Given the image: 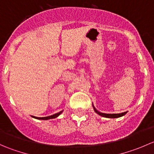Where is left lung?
<instances>
[{
	"label": "left lung",
	"instance_id": "left-lung-1",
	"mask_svg": "<svg viewBox=\"0 0 154 154\" xmlns=\"http://www.w3.org/2000/svg\"><path fill=\"white\" fill-rule=\"evenodd\" d=\"M93 106V109H94V112H95L97 114H98L99 116H102V117H105V118H109V119H116V118H120L124 116L125 115L127 114V112H122V113H117V114H107V113H103V112H100V111L97 110V109L94 106L92 103Z\"/></svg>",
	"mask_w": 154,
	"mask_h": 154
}]
</instances>
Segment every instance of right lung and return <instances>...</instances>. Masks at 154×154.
I'll list each match as a JSON object with an SVG mask.
<instances>
[{"label":"right lung","mask_w":154,"mask_h":154,"mask_svg":"<svg viewBox=\"0 0 154 154\" xmlns=\"http://www.w3.org/2000/svg\"><path fill=\"white\" fill-rule=\"evenodd\" d=\"M63 112V110H62V111H60V112H57L56 113V114H54L52 115V116H47V117H35V116H32V118H34V119H38V120H49V119H55V118L58 117L59 116H60V114H61L62 112Z\"/></svg>","instance_id":"right-lung-1"}]
</instances>
